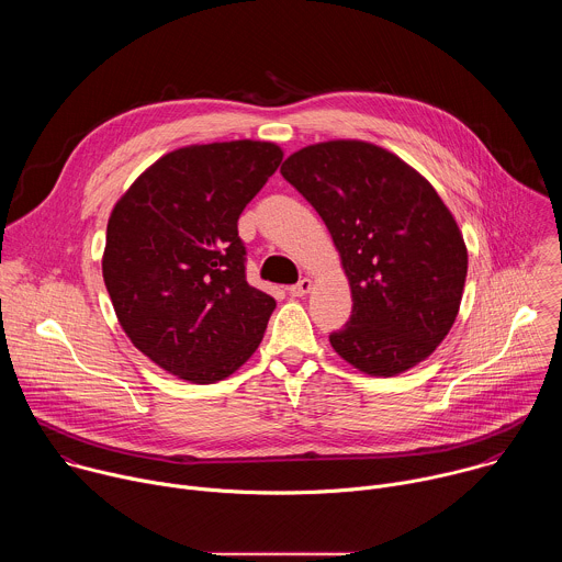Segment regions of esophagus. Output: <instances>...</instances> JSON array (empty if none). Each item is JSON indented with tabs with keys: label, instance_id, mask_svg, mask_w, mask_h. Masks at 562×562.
Here are the masks:
<instances>
[{
	"label": "esophagus",
	"instance_id": "1",
	"mask_svg": "<svg viewBox=\"0 0 562 562\" xmlns=\"http://www.w3.org/2000/svg\"><path fill=\"white\" fill-rule=\"evenodd\" d=\"M311 291V280L308 278H302L297 284H291L289 286V293L293 295V297H302V295H306Z\"/></svg>",
	"mask_w": 562,
	"mask_h": 562
}]
</instances>
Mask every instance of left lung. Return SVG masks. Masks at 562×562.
I'll return each instance as SVG.
<instances>
[{
  "label": "left lung",
  "mask_w": 562,
  "mask_h": 562,
  "mask_svg": "<svg viewBox=\"0 0 562 562\" xmlns=\"http://www.w3.org/2000/svg\"><path fill=\"white\" fill-rule=\"evenodd\" d=\"M280 173L325 220L351 284L349 323L329 336L336 353L371 375L431 356L467 278L464 239L434 187L393 153L356 139L306 146Z\"/></svg>",
  "instance_id": "1"
}]
</instances>
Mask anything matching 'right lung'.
I'll list each match as a JSON object with an SVG mask.
<instances>
[{
  "instance_id": "1",
  "label": "right lung",
  "mask_w": 562,
  "mask_h": 562,
  "mask_svg": "<svg viewBox=\"0 0 562 562\" xmlns=\"http://www.w3.org/2000/svg\"><path fill=\"white\" fill-rule=\"evenodd\" d=\"M280 162L271 142L178 148L115 204L104 284L131 342L165 371L209 384L258 349L276 300L247 282L237 220Z\"/></svg>"
}]
</instances>
